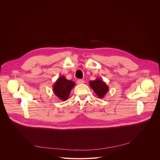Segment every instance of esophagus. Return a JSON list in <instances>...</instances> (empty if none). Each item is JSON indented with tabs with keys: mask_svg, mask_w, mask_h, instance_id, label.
Listing matches in <instances>:
<instances>
[{
	"mask_svg": "<svg viewBox=\"0 0 160 160\" xmlns=\"http://www.w3.org/2000/svg\"><path fill=\"white\" fill-rule=\"evenodd\" d=\"M84 83V81L82 80H81V79H79V80H78L77 81V84H82V83Z\"/></svg>",
	"mask_w": 160,
	"mask_h": 160,
	"instance_id": "34e87169",
	"label": "esophagus"
}]
</instances>
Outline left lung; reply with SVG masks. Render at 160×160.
I'll use <instances>...</instances> for the list:
<instances>
[{
    "label": "left lung",
    "instance_id": "8db88e82",
    "mask_svg": "<svg viewBox=\"0 0 160 160\" xmlns=\"http://www.w3.org/2000/svg\"><path fill=\"white\" fill-rule=\"evenodd\" d=\"M90 87L92 88L96 95L101 99L103 98L109 90V87L101 78H96L95 80L89 82Z\"/></svg>",
    "mask_w": 160,
    "mask_h": 160
}]
</instances>
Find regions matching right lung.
<instances>
[{
  "mask_svg": "<svg viewBox=\"0 0 160 160\" xmlns=\"http://www.w3.org/2000/svg\"><path fill=\"white\" fill-rule=\"evenodd\" d=\"M75 83L72 80H67L64 76L58 78L53 85L52 90L54 94L61 101H66L69 97Z\"/></svg>",
  "mask_w": 160,
  "mask_h": 160,
  "instance_id": "1",
  "label": "right lung"
}]
</instances>
